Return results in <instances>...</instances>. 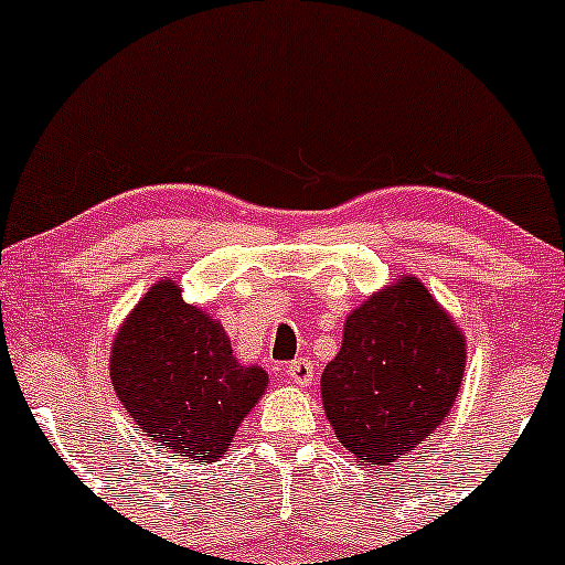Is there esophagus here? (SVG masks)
<instances>
[{"mask_svg":"<svg viewBox=\"0 0 565 565\" xmlns=\"http://www.w3.org/2000/svg\"><path fill=\"white\" fill-rule=\"evenodd\" d=\"M287 377L295 383V386H311L316 377L311 359H295V362L287 367Z\"/></svg>","mask_w":565,"mask_h":565,"instance_id":"34e87169","label":"esophagus"}]
</instances>
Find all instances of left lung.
I'll return each instance as SVG.
<instances>
[{
	"mask_svg": "<svg viewBox=\"0 0 565 565\" xmlns=\"http://www.w3.org/2000/svg\"><path fill=\"white\" fill-rule=\"evenodd\" d=\"M463 362L461 330L415 278L356 308L321 375V399L359 467H386L431 437L454 407Z\"/></svg>",
	"mask_w": 565,
	"mask_h": 565,
	"instance_id": "1",
	"label": "left lung"
}]
</instances>
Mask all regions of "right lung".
<instances>
[{"instance_id": "1", "label": "right lung", "mask_w": 565, "mask_h": 565, "mask_svg": "<svg viewBox=\"0 0 565 565\" xmlns=\"http://www.w3.org/2000/svg\"><path fill=\"white\" fill-rule=\"evenodd\" d=\"M109 373L139 429L195 463L225 456L268 383L263 367L238 364L225 330L173 281L154 284L120 327Z\"/></svg>"}]
</instances>
